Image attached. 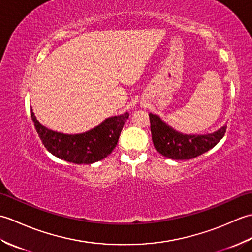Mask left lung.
<instances>
[{"label": "left lung", "mask_w": 252, "mask_h": 252, "mask_svg": "<svg viewBox=\"0 0 252 252\" xmlns=\"http://www.w3.org/2000/svg\"><path fill=\"white\" fill-rule=\"evenodd\" d=\"M155 148L162 156L173 160L191 159L215 147L226 132V126L209 134L191 135L175 131L157 115L149 114Z\"/></svg>", "instance_id": "obj_1"}]
</instances>
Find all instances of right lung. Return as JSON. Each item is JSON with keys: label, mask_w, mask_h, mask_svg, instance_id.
Listing matches in <instances>:
<instances>
[{"label": "right lung", "mask_w": 252, "mask_h": 252, "mask_svg": "<svg viewBox=\"0 0 252 252\" xmlns=\"http://www.w3.org/2000/svg\"><path fill=\"white\" fill-rule=\"evenodd\" d=\"M31 118L44 147L55 157L77 164H91L106 158L116 147L129 112L107 118L94 129L80 134H63L47 129L36 120L30 107Z\"/></svg>", "instance_id": "1"}]
</instances>
